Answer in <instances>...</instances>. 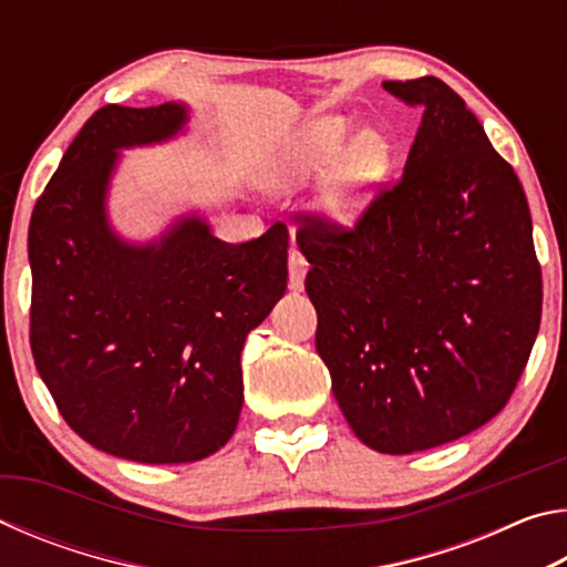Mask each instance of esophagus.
<instances>
[{
	"instance_id": "esophagus-1",
	"label": "esophagus",
	"mask_w": 567,
	"mask_h": 567,
	"mask_svg": "<svg viewBox=\"0 0 567 567\" xmlns=\"http://www.w3.org/2000/svg\"><path fill=\"white\" fill-rule=\"evenodd\" d=\"M287 270H290L292 290H302L305 275H307V260L300 249H290V257H287Z\"/></svg>"
}]
</instances>
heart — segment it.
<instances>
[{
    "label": "heart",
    "instance_id": "1",
    "mask_svg": "<svg viewBox=\"0 0 567 567\" xmlns=\"http://www.w3.org/2000/svg\"><path fill=\"white\" fill-rule=\"evenodd\" d=\"M348 122L340 117H322L307 124L292 140L285 159V175L290 177H328L340 167L348 142ZM388 159V145L378 134H360L348 152V172L354 179H372L380 175Z\"/></svg>",
    "mask_w": 567,
    "mask_h": 567
}]
</instances>
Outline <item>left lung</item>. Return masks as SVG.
I'll return each mask as SVG.
<instances>
[{"label": "left lung", "mask_w": 567, "mask_h": 567, "mask_svg": "<svg viewBox=\"0 0 567 567\" xmlns=\"http://www.w3.org/2000/svg\"><path fill=\"white\" fill-rule=\"evenodd\" d=\"M422 112L405 172L354 225L307 213L315 344L364 445L408 455L501 412L530 358L543 275L520 179L437 76L382 82Z\"/></svg>", "instance_id": "8db88e82"}]
</instances>
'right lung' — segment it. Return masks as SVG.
<instances>
[{"label": "right lung", "instance_id": "right-lung-1", "mask_svg": "<svg viewBox=\"0 0 567 567\" xmlns=\"http://www.w3.org/2000/svg\"><path fill=\"white\" fill-rule=\"evenodd\" d=\"M179 104H107L84 122L30 219L32 358L76 435L134 463H195L233 437L239 352L287 287L290 233L229 245L182 219L159 245L110 233L114 150L172 137Z\"/></svg>", "mask_w": 567, "mask_h": 567}]
</instances>
